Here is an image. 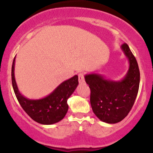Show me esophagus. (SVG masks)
I'll use <instances>...</instances> for the list:
<instances>
[{
  "label": "esophagus",
  "instance_id": "esophagus-1",
  "mask_svg": "<svg viewBox=\"0 0 153 153\" xmlns=\"http://www.w3.org/2000/svg\"><path fill=\"white\" fill-rule=\"evenodd\" d=\"M78 81H79V83H80V84L84 83V82H85L83 73H80L78 74Z\"/></svg>",
  "mask_w": 153,
  "mask_h": 153
}]
</instances>
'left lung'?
Segmentation results:
<instances>
[{
  "mask_svg": "<svg viewBox=\"0 0 153 153\" xmlns=\"http://www.w3.org/2000/svg\"><path fill=\"white\" fill-rule=\"evenodd\" d=\"M129 62V69L120 80H113L99 73L85 75L91 89V105L95 115L108 124H116L127 117L134 105L140 85L137 62L127 44L121 46Z\"/></svg>",
  "mask_w": 153,
  "mask_h": 153,
  "instance_id": "left-lung-1",
  "label": "left lung"
}]
</instances>
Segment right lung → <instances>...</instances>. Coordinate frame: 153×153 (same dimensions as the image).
Listing matches in <instances>:
<instances>
[{
    "mask_svg": "<svg viewBox=\"0 0 153 153\" xmlns=\"http://www.w3.org/2000/svg\"><path fill=\"white\" fill-rule=\"evenodd\" d=\"M14 57L11 68L12 85L17 100L23 109L35 122L42 124H55L64 118L68 110V99L78 85V77L62 82L48 96L39 99H29L23 96L19 90L15 79Z\"/></svg>",
    "mask_w": 153,
    "mask_h": 153,
    "instance_id": "add662e5",
    "label": "right lung"
}]
</instances>
